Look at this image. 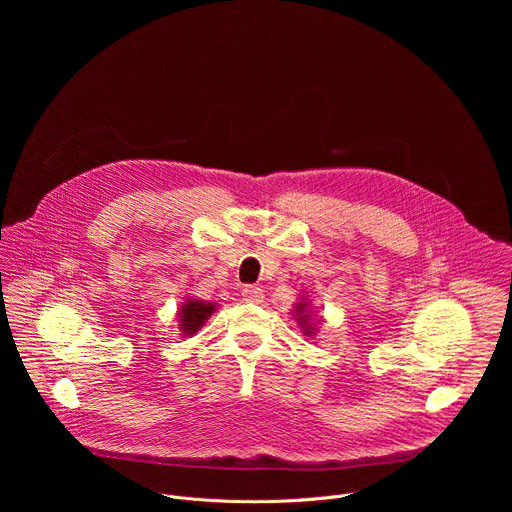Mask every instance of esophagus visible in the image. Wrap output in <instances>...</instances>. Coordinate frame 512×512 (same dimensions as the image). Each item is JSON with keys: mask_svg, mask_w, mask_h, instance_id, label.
Wrapping results in <instances>:
<instances>
[{"mask_svg": "<svg viewBox=\"0 0 512 512\" xmlns=\"http://www.w3.org/2000/svg\"><path fill=\"white\" fill-rule=\"evenodd\" d=\"M241 296L247 304H259V302H263V289L257 285H245Z\"/></svg>", "mask_w": 512, "mask_h": 512, "instance_id": "34e87169", "label": "esophagus"}]
</instances>
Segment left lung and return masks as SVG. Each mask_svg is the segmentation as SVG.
I'll return each instance as SVG.
<instances>
[{
    "label": "left lung",
    "instance_id": "obj_1",
    "mask_svg": "<svg viewBox=\"0 0 512 512\" xmlns=\"http://www.w3.org/2000/svg\"><path fill=\"white\" fill-rule=\"evenodd\" d=\"M298 310H300V314H302V306H298ZM306 318H308V314H302V316H298V320L302 322L304 320V324H306ZM308 332V330H306Z\"/></svg>",
    "mask_w": 512,
    "mask_h": 512
}]
</instances>
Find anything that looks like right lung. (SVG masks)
I'll return each mask as SVG.
<instances>
[{
	"label": "right lung",
	"mask_w": 512,
	"mask_h": 512,
	"mask_svg": "<svg viewBox=\"0 0 512 512\" xmlns=\"http://www.w3.org/2000/svg\"><path fill=\"white\" fill-rule=\"evenodd\" d=\"M214 310L212 304H204V302H188L184 308H182V316H180V326L184 330V334H194L202 324L204 320L208 318V314Z\"/></svg>",
	"instance_id": "right-lung-1"
}]
</instances>
